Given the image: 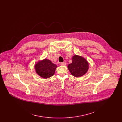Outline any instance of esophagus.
<instances>
[{
    "mask_svg": "<svg viewBox=\"0 0 122 122\" xmlns=\"http://www.w3.org/2000/svg\"><path fill=\"white\" fill-rule=\"evenodd\" d=\"M60 64V65L65 66V65H66V63L65 62H62V63H61Z\"/></svg>",
    "mask_w": 122,
    "mask_h": 122,
    "instance_id": "esophagus-1",
    "label": "esophagus"
}]
</instances>
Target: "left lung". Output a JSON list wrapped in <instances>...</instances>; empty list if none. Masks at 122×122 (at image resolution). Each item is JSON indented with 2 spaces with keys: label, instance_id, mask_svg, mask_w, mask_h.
I'll return each mask as SVG.
<instances>
[{
  "label": "left lung",
  "instance_id": "1",
  "mask_svg": "<svg viewBox=\"0 0 122 122\" xmlns=\"http://www.w3.org/2000/svg\"><path fill=\"white\" fill-rule=\"evenodd\" d=\"M68 68L73 76L76 77H80L87 72L89 64L84 58L75 55L72 58V63L68 65Z\"/></svg>",
  "mask_w": 122,
  "mask_h": 122
}]
</instances>
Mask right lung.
Returning a JSON list of instances; mask_svg holds the SVG:
<instances>
[{
	"mask_svg": "<svg viewBox=\"0 0 122 122\" xmlns=\"http://www.w3.org/2000/svg\"><path fill=\"white\" fill-rule=\"evenodd\" d=\"M35 66L37 74L42 78L45 79L48 78L53 76L55 70L57 67L55 64L47 59L38 62Z\"/></svg>",
	"mask_w": 122,
	"mask_h": 122,
	"instance_id": "1",
	"label": "right lung"
}]
</instances>
